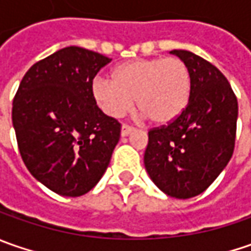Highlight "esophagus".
<instances>
[{"label": "esophagus", "instance_id": "obj_1", "mask_svg": "<svg viewBox=\"0 0 251 251\" xmlns=\"http://www.w3.org/2000/svg\"><path fill=\"white\" fill-rule=\"evenodd\" d=\"M132 131H134V127L127 126V124H123V127H121V137H127Z\"/></svg>", "mask_w": 251, "mask_h": 251}]
</instances>
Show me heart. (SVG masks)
<instances>
[{
  "label": "heart",
  "mask_w": 251,
  "mask_h": 251,
  "mask_svg": "<svg viewBox=\"0 0 251 251\" xmlns=\"http://www.w3.org/2000/svg\"><path fill=\"white\" fill-rule=\"evenodd\" d=\"M190 93V70L176 57L132 60L116 67L111 81L98 78L92 83L93 99L107 116H124L135 99L138 111L156 126L178 119Z\"/></svg>",
  "instance_id": "b5f03b06"
}]
</instances>
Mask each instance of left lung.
Instances as JSON below:
<instances>
[{
	"mask_svg": "<svg viewBox=\"0 0 251 251\" xmlns=\"http://www.w3.org/2000/svg\"><path fill=\"white\" fill-rule=\"evenodd\" d=\"M170 54L190 70V101L178 119L148 132L144 163L165 194L186 200L205 191L232 158L237 99L215 65L187 50Z\"/></svg>",
	"mask_w": 251,
	"mask_h": 251,
	"instance_id": "8db88e82",
	"label": "left lung"
}]
</instances>
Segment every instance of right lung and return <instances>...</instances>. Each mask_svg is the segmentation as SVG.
<instances>
[{
	"label": "right lung",
	"instance_id": "1",
	"mask_svg": "<svg viewBox=\"0 0 251 251\" xmlns=\"http://www.w3.org/2000/svg\"><path fill=\"white\" fill-rule=\"evenodd\" d=\"M111 58L70 46L33 64L12 103L18 148L27 170L51 191L79 197L98 184L121 124L98 107L96 74Z\"/></svg>",
	"mask_w": 251,
	"mask_h": 251
}]
</instances>
